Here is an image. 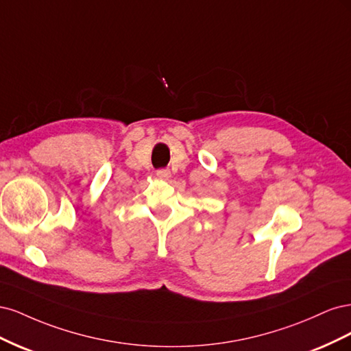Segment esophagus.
Here are the masks:
<instances>
[{"mask_svg":"<svg viewBox=\"0 0 351 351\" xmlns=\"http://www.w3.org/2000/svg\"><path fill=\"white\" fill-rule=\"evenodd\" d=\"M156 176L159 177V178H169L171 177V173H169V169H158L156 171Z\"/></svg>","mask_w":351,"mask_h":351,"instance_id":"34e87169","label":"esophagus"}]
</instances>
